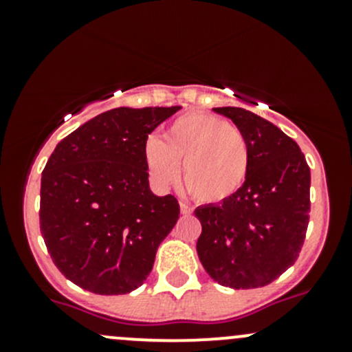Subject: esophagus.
I'll list each match as a JSON object with an SVG mask.
<instances>
[{
	"instance_id": "34e87169",
	"label": "esophagus",
	"mask_w": 352,
	"mask_h": 352,
	"mask_svg": "<svg viewBox=\"0 0 352 352\" xmlns=\"http://www.w3.org/2000/svg\"><path fill=\"white\" fill-rule=\"evenodd\" d=\"M180 212H182V216H189L192 214V208L189 204H186V202H180Z\"/></svg>"
}]
</instances>
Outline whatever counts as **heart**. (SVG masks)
Wrapping results in <instances>:
<instances>
[{"label": "heart", "mask_w": 352, "mask_h": 352, "mask_svg": "<svg viewBox=\"0 0 352 352\" xmlns=\"http://www.w3.org/2000/svg\"><path fill=\"white\" fill-rule=\"evenodd\" d=\"M143 160L151 182L160 189L182 180L201 202H223L240 192L252 166V150L242 129L223 117L190 112L163 131V141L148 138Z\"/></svg>", "instance_id": "1"}]
</instances>
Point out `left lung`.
Listing matches in <instances>:
<instances>
[{
  "label": "left lung",
  "instance_id": "left-lung-1",
  "mask_svg": "<svg viewBox=\"0 0 352 352\" xmlns=\"http://www.w3.org/2000/svg\"><path fill=\"white\" fill-rule=\"evenodd\" d=\"M250 143L245 186L219 204L194 211L202 232L197 255L218 285H271L296 262L310 219V166L296 141L250 110L218 107Z\"/></svg>",
  "mask_w": 352,
  "mask_h": 352
}]
</instances>
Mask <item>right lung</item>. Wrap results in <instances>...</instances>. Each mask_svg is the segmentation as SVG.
I'll return each instance as SVG.
<instances>
[{
	"label": "right lung",
	"mask_w": 352,
	"mask_h": 352,
	"mask_svg": "<svg viewBox=\"0 0 352 352\" xmlns=\"http://www.w3.org/2000/svg\"><path fill=\"white\" fill-rule=\"evenodd\" d=\"M180 107H119L85 122L56 146L41 180V233L56 267L97 294L146 281L179 201L148 186L143 144Z\"/></svg>",
	"instance_id": "add662e5"
}]
</instances>
